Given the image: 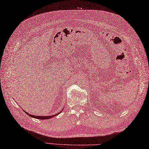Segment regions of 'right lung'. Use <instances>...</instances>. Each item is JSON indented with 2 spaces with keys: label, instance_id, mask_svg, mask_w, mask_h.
<instances>
[{
  "label": "right lung",
  "instance_id": "add662e5",
  "mask_svg": "<svg viewBox=\"0 0 149 149\" xmlns=\"http://www.w3.org/2000/svg\"><path fill=\"white\" fill-rule=\"evenodd\" d=\"M63 109H62V111H63ZM24 112H26L24 110H23ZM61 112H60L59 113H57V114H54V116H35V115H32V114H28V112H26V114H28V116H30V117H31V118H37V119H43V120H44V119H50V118H54V116H57V114H60Z\"/></svg>",
  "mask_w": 149,
  "mask_h": 149
}]
</instances>
